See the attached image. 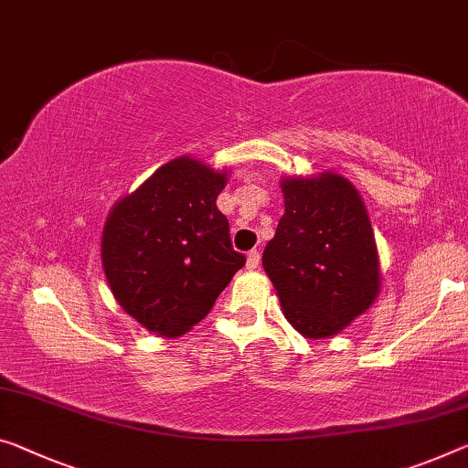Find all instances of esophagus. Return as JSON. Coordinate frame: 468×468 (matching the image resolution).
Instances as JSON below:
<instances>
[{
	"instance_id": "1",
	"label": "esophagus",
	"mask_w": 468,
	"mask_h": 468,
	"mask_svg": "<svg viewBox=\"0 0 468 468\" xmlns=\"http://www.w3.org/2000/svg\"><path fill=\"white\" fill-rule=\"evenodd\" d=\"M259 259H261V255H259V250H249V255H247V268H249V270H257Z\"/></svg>"
}]
</instances>
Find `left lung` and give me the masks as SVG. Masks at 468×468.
Wrapping results in <instances>:
<instances>
[{"label": "left lung", "mask_w": 468, "mask_h": 468, "mask_svg": "<svg viewBox=\"0 0 468 468\" xmlns=\"http://www.w3.org/2000/svg\"><path fill=\"white\" fill-rule=\"evenodd\" d=\"M284 215L263 270L286 320L307 339L341 333L375 303V234L357 190L336 174L282 179Z\"/></svg>", "instance_id": "8db88e82"}]
</instances>
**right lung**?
I'll list each match as a JSON object with an SVG mask.
<instances>
[{"mask_svg":"<svg viewBox=\"0 0 468 468\" xmlns=\"http://www.w3.org/2000/svg\"><path fill=\"white\" fill-rule=\"evenodd\" d=\"M224 186L226 174L179 156L111 211L104 274L119 305L144 328L163 336L188 333L247 261L215 205Z\"/></svg>","mask_w":468,"mask_h":468,"instance_id":"right-lung-1","label":"right lung"}]
</instances>
